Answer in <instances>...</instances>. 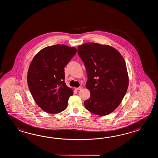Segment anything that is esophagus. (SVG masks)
<instances>
[{
    "label": "esophagus",
    "instance_id": "esophagus-1",
    "mask_svg": "<svg viewBox=\"0 0 158 158\" xmlns=\"http://www.w3.org/2000/svg\"><path fill=\"white\" fill-rule=\"evenodd\" d=\"M82 89V86H80V87H76L75 89H76V90H81Z\"/></svg>",
    "mask_w": 158,
    "mask_h": 158
}]
</instances>
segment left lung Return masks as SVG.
Returning <instances> with one entry per match:
<instances>
[{
    "mask_svg": "<svg viewBox=\"0 0 158 158\" xmlns=\"http://www.w3.org/2000/svg\"><path fill=\"white\" fill-rule=\"evenodd\" d=\"M77 52L86 69V86L90 91L85 107L99 116L110 114L118 107L128 89L129 78L124 58L108 45L87 43Z\"/></svg>",
    "mask_w": 158,
    "mask_h": 158,
    "instance_id": "obj_1",
    "label": "left lung"
}]
</instances>
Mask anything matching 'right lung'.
I'll use <instances>...</instances> for the list:
<instances>
[{
    "mask_svg": "<svg viewBox=\"0 0 158 158\" xmlns=\"http://www.w3.org/2000/svg\"><path fill=\"white\" fill-rule=\"evenodd\" d=\"M77 52L74 47L56 44L43 48L34 57L27 72V84L34 100L44 111L65 110L73 94L65 82L64 67Z\"/></svg>",
    "mask_w": 158,
    "mask_h": 158,
    "instance_id": "add662e5",
    "label": "right lung"
}]
</instances>
